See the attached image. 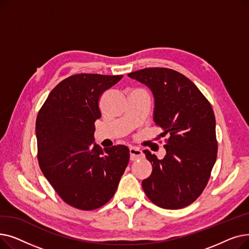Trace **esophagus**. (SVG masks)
Listing matches in <instances>:
<instances>
[{"instance_id":"34e87169","label":"esophagus","mask_w":249,"mask_h":249,"mask_svg":"<svg viewBox=\"0 0 249 249\" xmlns=\"http://www.w3.org/2000/svg\"><path fill=\"white\" fill-rule=\"evenodd\" d=\"M129 152H130V160H137L143 158L142 151L137 147H130Z\"/></svg>"}]
</instances>
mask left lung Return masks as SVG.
Masks as SVG:
<instances>
[{
	"instance_id": "1",
	"label": "left lung",
	"mask_w": 249,
	"mask_h": 249,
	"mask_svg": "<svg viewBox=\"0 0 249 249\" xmlns=\"http://www.w3.org/2000/svg\"><path fill=\"white\" fill-rule=\"evenodd\" d=\"M153 93V120L167 135L166 154L158 160L144 150L152 165L142 180L147 198L163 209H181L197 200L206 188L217 159L215 115L210 102L187 76L165 68L128 73Z\"/></svg>"
}]
</instances>
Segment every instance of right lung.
Wrapping results in <instances>:
<instances>
[{
    "instance_id": "right-lung-1",
    "label": "right lung",
    "mask_w": 249,
    "mask_h": 249,
    "mask_svg": "<svg viewBox=\"0 0 249 249\" xmlns=\"http://www.w3.org/2000/svg\"><path fill=\"white\" fill-rule=\"evenodd\" d=\"M123 75L73 74L50 91L36 119L37 160L49 184L84 211L108 203L129 162V148L93 144L99 100Z\"/></svg>"
}]
</instances>
